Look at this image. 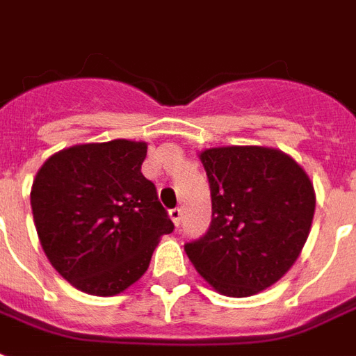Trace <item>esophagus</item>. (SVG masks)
Listing matches in <instances>:
<instances>
[{"label":"esophagus","mask_w":356,"mask_h":356,"mask_svg":"<svg viewBox=\"0 0 356 356\" xmlns=\"http://www.w3.org/2000/svg\"><path fill=\"white\" fill-rule=\"evenodd\" d=\"M170 216H172L173 224H175V226H179V224H181V218H183V211H181L179 207L172 209V211H170Z\"/></svg>","instance_id":"obj_1"}]
</instances>
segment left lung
I'll return each mask as SVG.
<instances>
[{"instance_id": "8db88e82", "label": "left lung", "mask_w": 356, "mask_h": 356, "mask_svg": "<svg viewBox=\"0 0 356 356\" xmlns=\"http://www.w3.org/2000/svg\"><path fill=\"white\" fill-rule=\"evenodd\" d=\"M200 160L211 186L213 220L184 252L218 293L256 295L297 261L314 220V184L278 149L214 147Z\"/></svg>"}]
</instances>
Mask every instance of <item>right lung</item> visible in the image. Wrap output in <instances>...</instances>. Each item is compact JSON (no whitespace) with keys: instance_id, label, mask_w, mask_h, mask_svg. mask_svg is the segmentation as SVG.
<instances>
[{"instance_id":"right-lung-1","label":"right lung","mask_w":356,"mask_h":356,"mask_svg":"<svg viewBox=\"0 0 356 356\" xmlns=\"http://www.w3.org/2000/svg\"><path fill=\"white\" fill-rule=\"evenodd\" d=\"M147 143L112 140L51 154L31 186V211L51 267L99 297L124 291L173 232L154 184L143 177Z\"/></svg>"}]
</instances>
